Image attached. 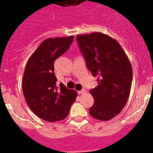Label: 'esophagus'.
Wrapping results in <instances>:
<instances>
[{
  "mask_svg": "<svg viewBox=\"0 0 153 153\" xmlns=\"http://www.w3.org/2000/svg\"><path fill=\"white\" fill-rule=\"evenodd\" d=\"M85 92H86V91H85V90H82V91H78V93L80 94H84V93H85Z\"/></svg>",
  "mask_w": 153,
  "mask_h": 153,
  "instance_id": "esophagus-1",
  "label": "esophagus"
}]
</instances>
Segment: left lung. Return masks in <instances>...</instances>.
Returning <instances> with one entry per match:
<instances>
[{
  "mask_svg": "<svg viewBox=\"0 0 153 153\" xmlns=\"http://www.w3.org/2000/svg\"><path fill=\"white\" fill-rule=\"evenodd\" d=\"M76 38L86 67L98 78V86L91 90L94 102L89 113L97 120H111L120 114L129 97L130 61L118 42L108 35L94 32Z\"/></svg>",
  "mask_w": 153,
  "mask_h": 153,
  "instance_id": "1",
  "label": "left lung"
}]
</instances>
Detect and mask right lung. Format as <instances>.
I'll use <instances>...</instances> for the list:
<instances>
[{
  "instance_id": "add662e5",
  "label": "right lung",
  "mask_w": 153,
  "mask_h": 153,
  "mask_svg": "<svg viewBox=\"0 0 153 153\" xmlns=\"http://www.w3.org/2000/svg\"><path fill=\"white\" fill-rule=\"evenodd\" d=\"M74 36L48 38L42 42L27 60L22 80V89L27 105L36 116L49 122L66 118L77 92L62 83L57 86L54 62L64 54Z\"/></svg>"
}]
</instances>
